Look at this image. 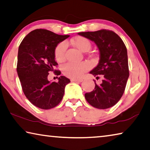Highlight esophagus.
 Segmentation results:
<instances>
[{
	"mask_svg": "<svg viewBox=\"0 0 150 150\" xmlns=\"http://www.w3.org/2000/svg\"><path fill=\"white\" fill-rule=\"evenodd\" d=\"M71 81L72 82H79V83H81V82L83 81L82 79H71Z\"/></svg>",
	"mask_w": 150,
	"mask_h": 150,
	"instance_id": "esophagus-1",
	"label": "esophagus"
}]
</instances>
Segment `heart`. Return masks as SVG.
I'll return each instance as SVG.
<instances>
[{
	"mask_svg": "<svg viewBox=\"0 0 150 150\" xmlns=\"http://www.w3.org/2000/svg\"><path fill=\"white\" fill-rule=\"evenodd\" d=\"M70 42L81 52H86L91 48V42L87 38L83 37H77L73 39ZM67 48L66 42H60L55 49L54 55L58 61H63L65 59V53ZM89 65L87 63H68L63 67V73L70 78H79L85 72L89 69Z\"/></svg>",
	"mask_w": 150,
	"mask_h": 150,
	"instance_id": "b5f03b06",
	"label": "heart"
}]
</instances>
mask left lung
I'll return each instance as SVG.
<instances>
[{
	"instance_id": "8db88e82",
	"label": "left lung",
	"mask_w": 150,
	"mask_h": 150,
	"mask_svg": "<svg viewBox=\"0 0 150 150\" xmlns=\"http://www.w3.org/2000/svg\"><path fill=\"white\" fill-rule=\"evenodd\" d=\"M78 35L93 41L99 51V63L90 71L95 77L102 75L100 85L95 81V89L85 94L90 105L98 109L115 105L123 96L129 77L127 52L122 39L111 30L81 32Z\"/></svg>"
}]
</instances>
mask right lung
<instances>
[{"instance_id": "1", "label": "right lung", "mask_w": 150, "mask_h": 150, "mask_svg": "<svg viewBox=\"0 0 150 150\" xmlns=\"http://www.w3.org/2000/svg\"><path fill=\"white\" fill-rule=\"evenodd\" d=\"M69 35H59L46 29H36L26 36L18 51L17 71L23 91L30 103L42 109L57 106L62 100L65 87L70 80L65 76L58 82L48 80L55 61L54 51L59 43ZM57 71V75L61 74Z\"/></svg>"}]
</instances>
